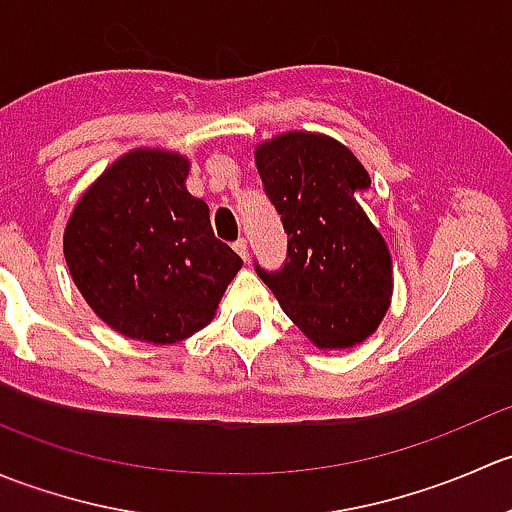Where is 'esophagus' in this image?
I'll use <instances>...</instances> for the list:
<instances>
[{
  "label": "esophagus",
  "mask_w": 512,
  "mask_h": 512,
  "mask_svg": "<svg viewBox=\"0 0 512 512\" xmlns=\"http://www.w3.org/2000/svg\"><path fill=\"white\" fill-rule=\"evenodd\" d=\"M232 247H235V252L242 257V260H247V255H250V252H247V240H245V237H240V240H237Z\"/></svg>",
  "instance_id": "34e87169"
}]
</instances>
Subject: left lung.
<instances>
[{"mask_svg":"<svg viewBox=\"0 0 512 512\" xmlns=\"http://www.w3.org/2000/svg\"><path fill=\"white\" fill-rule=\"evenodd\" d=\"M257 173L287 232V262L262 277L319 349H349L376 332L394 289L391 255L361 208L371 178L322 133L289 131L255 151Z\"/></svg>","mask_w":512,"mask_h":512,"instance_id":"1","label":"left lung"}]
</instances>
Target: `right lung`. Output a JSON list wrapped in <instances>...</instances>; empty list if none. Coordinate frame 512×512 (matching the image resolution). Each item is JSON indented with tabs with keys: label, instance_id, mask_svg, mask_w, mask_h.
<instances>
[{
	"label": "right lung",
	"instance_id": "add662e5",
	"mask_svg": "<svg viewBox=\"0 0 512 512\" xmlns=\"http://www.w3.org/2000/svg\"><path fill=\"white\" fill-rule=\"evenodd\" d=\"M180 153L136 148L81 195L64 230L74 285L128 339L175 344L215 317L242 260L185 188Z\"/></svg>",
	"mask_w": 512,
	"mask_h": 512
}]
</instances>
